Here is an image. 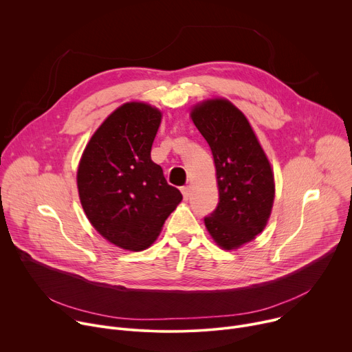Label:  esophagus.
<instances>
[{
	"label": "esophagus",
	"mask_w": 352,
	"mask_h": 352,
	"mask_svg": "<svg viewBox=\"0 0 352 352\" xmlns=\"http://www.w3.org/2000/svg\"><path fill=\"white\" fill-rule=\"evenodd\" d=\"M181 192H182L184 200H188V197H189V189H188L186 186H184V188H181Z\"/></svg>",
	"instance_id": "esophagus-1"
}]
</instances>
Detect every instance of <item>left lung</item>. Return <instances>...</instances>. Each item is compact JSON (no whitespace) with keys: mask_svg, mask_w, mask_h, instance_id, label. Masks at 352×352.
Returning <instances> with one entry per match:
<instances>
[{"mask_svg":"<svg viewBox=\"0 0 352 352\" xmlns=\"http://www.w3.org/2000/svg\"><path fill=\"white\" fill-rule=\"evenodd\" d=\"M190 116L212 148L219 185L206 228L221 248L235 249L267 223L274 200L270 163L245 116L227 100H208Z\"/></svg>","mask_w":352,"mask_h":352,"instance_id":"left-lung-1","label":"left lung"}]
</instances>
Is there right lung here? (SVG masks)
<instances>
[{"instance_id": "right-lung-1", "label": "right lung", "mask_w": 352, "mask_h": 352, "mask_svg": "<svg viewBox=\"0 0 352 352\" xmlns=\"http://www.w3.org/2000/svg\"><path fill=\"white\" fill-rule=\"evenodd\" d=\"M162 113L144 103L117 109L87 143L78 168L82 208L114 245L142 250L182 200L150 159Z\"/></svg>"}]
</instances>
